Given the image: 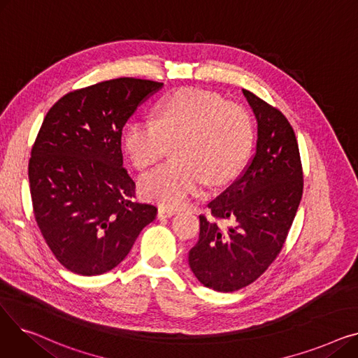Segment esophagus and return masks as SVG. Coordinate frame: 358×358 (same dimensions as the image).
I'll return each instance as SVG.
<instances>
[{"mask_svg":"<svg viewBox=\"0 0 358 358\" xmlns=\"http://www.w3.org/2000/svg\"><path fill=\"white\" fill-rule=\"evenodd\" d=\"M176 215V210L174 209H169V208H161L158 209V217H171Z\"/></svg>","mask_w":358,"mask_h":358,"instance_id":"obj_1","label":"esophagus"}]
</instances>
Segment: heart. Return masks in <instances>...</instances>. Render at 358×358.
Instances as JSON below:
<instances>
[{
    "label": "heart",
    "instance_id": "heart-1",
    "mask_svg": "<svg viewBox=\"0 0 358 358\" xmlns=\"http://www.w3.org/2000/svg\"><path fill=\"white\" fill-rule=\"evenodd\" d=\"M254 127L248 111L199 88H182L158 106L154 119L130 122L123 148L135 168L158 162L174 145V159L145 174L141 194L178 208L203 181L219 185L232 178L250 155Z\"/></svg>",
    "mask_w": 358,
    "mask_h": 358
}]
</instances>
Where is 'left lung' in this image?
Segmentation results:
<instances>
[{
  "mask_svg": "<svg viewBox=\"0 0 358 358\" xmlns=\"http://www.w3.org/2000/svg\"><path fill=\"white\" fill-rule=\"evenodd\" d=\"M258 123L257 149L227 190L200 215V236L189 264L200 283L235 292L264 273L283 248L303 193V169L294 130L278 108L242 90ZM232 220L235 227L218 222Z\"/></svg>",
  "mask_w": 358,
  "mask_h": 358,
  "instance_id": "left-lung-1",
  "label": "left lung"
}]
</instances>
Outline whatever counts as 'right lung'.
Masks as SVG:
<instances>
[{
    "label": "right lung",
    "instance_id": "add662e5",
    "mask_svg": "<svg viewBox=\"0 0 358 358\" xmlns=\"http://www.w3.org/2000/svg\"><path fill=\"white\" fill-rule=\"evenodd\" d=\"M162 85L108 80L65 94L48 111L29 159L33 213L52 254L72 273L115 268L157 216L155 206L135 200L122 130Z\"/></svg>",
    "mask_w": 358,
    "mask_h": 358
}]
</instances>
